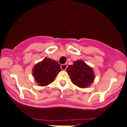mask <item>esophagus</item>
I'll return each mask as SVG.
<instances>
[{"instance_id":"esophagus-1","label":"esophagus","mask_w":127,"mask_h":127,"mask_svg":"<svg viewBox=\"0 0 127 127\" xmlns=\"http://www.w3.org/2000/svg\"><path fill=\"white\" fill-rule=\"evenodd\" d=\"M61 68L62 70H66L67 69V64H64L61 65Z\"/></svg>"}]
</instances>
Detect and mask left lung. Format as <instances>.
Listing matches in <instances>:
<instances>
[{
  "label": "left lung",
  "instance_id": "1",
  "mask_svg": "<svg viewBox=\"0 0 127 127\" xmlns=\"http://www.w3.org/2000/svg\"><path fill=\"white\" fill-rule=\"evenodd\" d=\"M66 72L70 76L72 83L82 89L91 86L95 79L92 68L82 60L74 61L73 64L68 66Z\"/></svg>",
  "mask_w": 127,
  "mask_h": 127
}]
</instances>
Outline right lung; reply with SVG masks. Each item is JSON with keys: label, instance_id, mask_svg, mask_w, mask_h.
Returning <instances> with one entry per match:
<instances>
[{"label": "right lung", "instance_id": "add662e5", "mask_svg": "<svg viewBox=\"0 0 127 127\" xmlns=\"http://www.w3.org/2000/svg\"><path fill=\"white\" fill-rule=\"evenodd\" d=\"M61 71L58 62L45 58L34 66L32 75L39 86L45 87L52 83Z\"/></svg>", "mask_w": 127, "mask_h": 127}]
</instances>
